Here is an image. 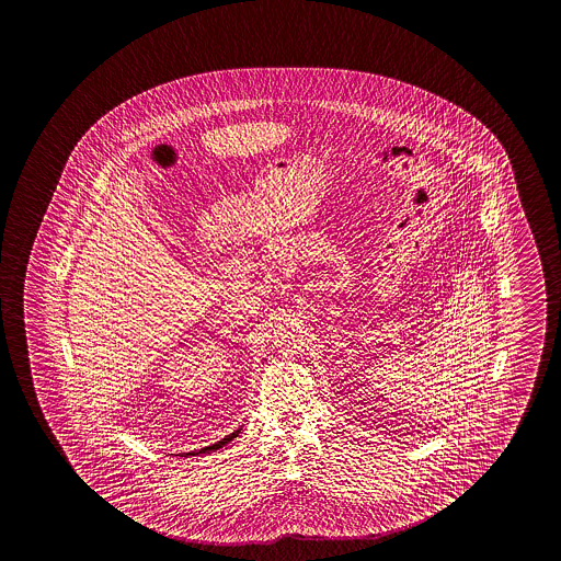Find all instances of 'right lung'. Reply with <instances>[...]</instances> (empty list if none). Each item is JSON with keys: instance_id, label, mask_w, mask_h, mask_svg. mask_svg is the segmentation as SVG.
<instances>
[{"instance_id": "right-lung-1", "label": "right lung", "mask_w": 561, "mask_h": 561, "mask_svg": "<svg viewBox=\"0 0 561 561\" xmlns=\"http://www.w3.org/2000/svg\"><path fill=\"white\" fill-rule=\"evenodd\" d=\"M239 431L232 432V434H229L227 438H222V440L217 442V444H213V446H207V448H202L199 451H192V456H195V454H205V451H213V450H219V448H222V446H227L232 438H237V434H239Z\"/></svg>"}]
</instances>
